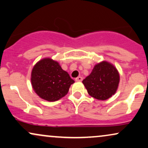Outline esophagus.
<instances>
[{
    "mask_svg": "<svg viewBox=\"0 0 148 148\" xmlns=\"http://www.w3.org/2000/svg\"><path fill=\"white\" fill-rule=\"evenodd\" d=\"M75 80L76 81H82V80H83V78H82L81 76H78L77 78H76Z\"/></svg>",
    "mask_w": 148,
    "mask_h": 148,
    "instance_id": "obj_1",
    "label": "esophagus"
}]
</instances>
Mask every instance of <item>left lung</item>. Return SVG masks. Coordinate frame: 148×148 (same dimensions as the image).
<instances>
[{
    "label": "left lung",
    "instance_id": "left-lung-1",
    "mask_svg": "<svg viewBox=\"0 0 148 148\" xmlns=\"http://www.w3.org/2000/svg\"><path fill=\"white\" fill-rule=\"evenodd\" d=\"M119 82L117 69L106 61L95 65L91 74L83 80L88 93L101 100H107L115 94Z\"/></svg>",
    "mask_w": 148,
    "mask_h": 148
}]
</instances>
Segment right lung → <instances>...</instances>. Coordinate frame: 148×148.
I'll return each mask as SVG.
<instances>
[{
  "label": "right lung",
  "mask_w": 148,
  "mask_h": 148,
  "mask_svg": "<svg viewBox=\"0 0 148 148\" xmlns=\"http://www.w3.org/2000/svg\"><path fill=\"white\" fill-rule=\"evenodd\" d=\"M74 83V80L62 70L59 63L49 58L37 63L31 72V83L35 93L50 102L65 96Z\"/></svg>",
  "instance_id": "1"
}]
</instances>
